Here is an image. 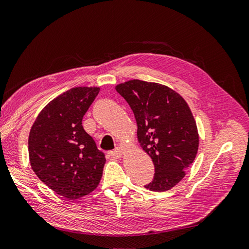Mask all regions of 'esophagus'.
Segmentation results:
<instances>
[{
    "label": "esophagus",
    "instance_id": "1",
    "mask_svg": "<svg viewBox=\"0 0 249 249\" xmlns=\"http://www.w3.org/2000/svg\"><path fill=\"white\" fill-rule=\"evenodd\" d=\"M122 152L123 151H122L121 148H116V149H114V150H111L109 153H110V156L113 158H120L122 156Z\"/></svg>",
    "mask_w": 249,
    "mask_h": 249
}]
</instances>
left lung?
Segmentation results:
<instances>
[{"mask_svg": "<svg viewBox=\"0 0 249 249\" xmlns=\"http://www.w3.org/2000/svg\"><path fill=\"white\" fill-rule=\"evenodd\" d=\"M137 122L140 146L152 159L155 175L144 187L165 192L184 178L198 150L197 126L184 99L166 86L134 79L116 86Z\"/></svg>", "mask_w": 249, "mask_h": 249, "instance_id": "obj_1", "label": "left lung"}]
</instances>
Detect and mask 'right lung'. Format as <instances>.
<instances>
[{"instance_id": "right-lung-1", "label": "right lung", "mask_w": 249, "mask_h": 249, "mask_svg": "<svg viewBox=\"0 0 249 249\" xmlns=\"http://www.w3.org/2000/svg\"><path fill=\"white\" fill-rule=\"evenodd\" d=\"M98 93L97 87L67 90L40 112L30 130L31 168L40 180L67 199L88 195L101 179L105 153L81 125Z\"/></svg>"}]
</instances>
